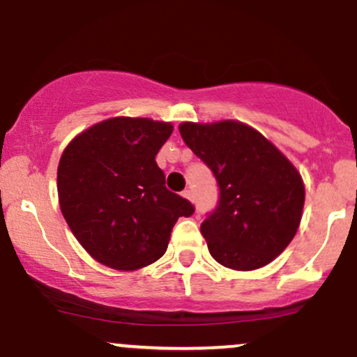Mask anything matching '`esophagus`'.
<instances>
[{
    "label": "esophagus",
    "mask_w": 357,
    "mask_h": 357,
    "mask_svg": "<svg viewBox=\"0 0 357 357\" xmlns=\"http://www.w3.org/2000/svg\"><path fill=\"white\" fill-rule=\"evenodd\" d=\"M183 196H184V198H186V199H190V202H192V191H191V190H184V191H183Z\"/></svg>",
    "instance_id": "obj_1"
}]
</instances>
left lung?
Returning <instances> with one entry per match:
<instances>
[{"instance_id":"obj_1","label":"left lung","mask_w":357,"mask_h":357,"mask_svg":"<svg viewBox=\"0 0 357 357\" xmlns=\"http://www.w3.org/2000/svg\"><path fill=\"white\" fill-rule=\"evenodd\" d=\"M179 132L220 186L218 206L202 223L211 257L243 272L265 267L284 252L301 225L305 202L301 173L243 122H183Z\"/></svg>"}]
</instances>
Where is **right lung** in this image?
<instances>
[{
	"label": "right lung",
	"mask_w": 357,
	"mask_h": 357,
	"mask_svg": "<svg viewBox=\"0 0 357 357\" xmlns=\"http://www.w3.org/2000/svg\"><path fill=\"white\" fill-rule=\"evenodd\" d=\"M169 122L112 117L93 124L65 147L56 171L61 215L92 258L116 270H137L165 255L188 199L165 186L155 154L169 139Z\"/></svg>",
	"instance_id": "1"
}]
</instances>
